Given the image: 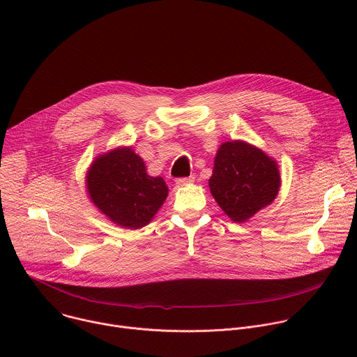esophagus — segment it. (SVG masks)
Segmentation results:
<instances>
[{
    "label": "esophagus",
    "instance_id": "1",
    "mask_svg": "<svg viewBox=\"0 0 357 357\" xmlns=\"http://www.w3.org/2000/svg\"><path fill=\"white\" fill-rule=\"evenodd\" d=\"M195 182V176H188V178H179L176 179V185L178 186H186V185H190Z\"/></svg>",
    "mask_w": 357,
    "mask_h": 357
}]
</instances>
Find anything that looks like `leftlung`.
Masks as SVG:
<instances>
[{
    "label": "left lung",
    "mask_w": 357,
    "mask_h": 357,
    "mask_svg": "<svg viewBox=\"0 0 357 357\" xmlns=\"http://www.w3.org/2000/svg\"><path fill=\"white\" fill-rule=\"evenodd\" d=\"M281 186L278 164L252 144L223 142L209 179L211 193L234 223H244L274 202Z\"/></svg>",
    "instance_id": "1"
}]
</instances>
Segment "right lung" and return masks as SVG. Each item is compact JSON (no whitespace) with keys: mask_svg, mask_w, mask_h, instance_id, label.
I'll list each match as a JSON object with an SVG mask.
<instances>
[{"mask_svg":"<svg viewBox=\"0 0 357 357\" xmlns=\"http://www.w3.org/2000/svg\"><path fill=\"white\" fill-rule=\"evenodd\" d=\"M86 190L100 213L132 230L154 219L168 196L164 178L148 175L142 158L131 146H117L97 155L86 172Z\"/></svg>","mask_w":357,"mask_h":357,"instance_id":"add662e5","label":"right lung"}]
</instances>
